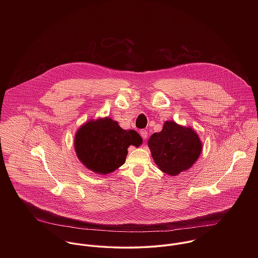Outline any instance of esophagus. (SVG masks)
Instances as JSON below:
<instances>
[{
	"label": "esophagus",
	"instance_id": "34e87169",
	"mask_svg": "<svg viewBox=\"0 0 258 258\" xmlns=\"http://www.w3.org/2000/svg\"><path fill=\"white\" fill-rule=\"evenodd\" d=\"M140 135L142 136V138H143V139H145V140H146L148 137V132L146 130H144V129H143V130H140Z\"/></svg>",
	"mask_w": 258,
	"mask_h": 258
}]
</instances>
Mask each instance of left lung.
<instances>
[{"label":"left lung","mask_w":258,"mask_h":258,"mask_svg":"<svg viewBox=\"0 0 258 258\" xmlns=\"http://www.w3.org/2000/svg\"><path fill=\"white\" fill-rule=\"evenodd\" d=\"M148 146L158 168L170 176L189 169L203 149L196 131L175 121H166L162 131L150 137Z\"/></svg>","instance_id":"obj_1"}]
</instances>
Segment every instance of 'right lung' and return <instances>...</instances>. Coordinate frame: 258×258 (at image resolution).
<instances>
[{"label": "right lung", "instance_id": "1", "mask_svg": "<svg viewBox=\"0 0 258 258\" xmlns=\"http://www.w3.org/2000/svg\"><path fill=\"white\" fill-rule=\"evenodd\" d=\"M143 140L135 130H124L109 117L89 120L76 132L74 149L79 161L90 171L106 175L121 167L127 149L139 147Z\"/></svg>", "mask_w": 258, "mask_h": 258}]
</instances>
